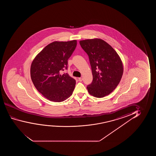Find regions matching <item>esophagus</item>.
I'll list each match as a JSON object with an SVG mask.
<instances>
[{
	"label": "esophagus",
	"instance_id": "obj_1",
	"mask_svg": "<svg viewBox=\"0 0 156 156\" xmlns=\"http://www.w3.org/2000/svg\"><path fill=\"white\" fill-rule=\"evenodd\" d=\"M78 80H79V81H83V78H78Z\"/></svg>",
	"mask_w": 156,
	"mask_h": 156
}]
</instances>
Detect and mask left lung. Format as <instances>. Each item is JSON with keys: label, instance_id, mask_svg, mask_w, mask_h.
Returning a JSON list of instances; mask_svg holds the SVG:
<instances>
[{"label": "left lung", "instance_id": "obj_1", "mask_svg": "<svg viewBox=\"0 0 156 156\" xmlns=\"http://www.w3.org/2000/svg\"><path fill=\"white\" fill-rule=\"evenodd\" d=\"M79 43L88 56L92 69L93 80L87 86L88 92L96 98L109 95L122 79L123 66L120 58L110 45L100 39Z\"/></svg>", "mask_w": 156, "mask_h": 156}]
</instances>
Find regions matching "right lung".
I'll return each instance as SVG.
<instances>
[{
	"mask_svg": "<svg viewBox=\"0 0 156 156\" xmlns=\"http://www.w3.org/2000/svg\"><path fill=\"white\" fill-rule=\"evenodd\" d=\"M77 46V41H54L47 45L34 58L30 74L35 87L53 102L64 101L72 95L76 80L62 71L68 69V60Z\"/></svg>",
	"mask_w": 156,
	"mask_h": 156,
	"instance_id": "obj_1",
	"label": "right lung"
}]
</instances>
